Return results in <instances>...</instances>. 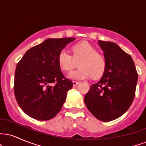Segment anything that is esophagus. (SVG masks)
Wrapping results in <instances>:
<instances>
[{"instance_id":"esophagus-1","label":"esophagus","mask_w":146,"mask_h":146,"mask_svg":"<svg viewBox=\"0 0 146 146\" xmlns=\"http://www.w3.org/2000/svg\"><path fill=\"white\" fill-rule=\"evenodd\" d=\"M73 86H77V84L79 83L78 81H75V80H73Z\"/></svg>"}]
</instances>
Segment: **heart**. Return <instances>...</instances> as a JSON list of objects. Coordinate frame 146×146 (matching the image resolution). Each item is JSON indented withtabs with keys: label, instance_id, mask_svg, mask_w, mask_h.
<instances>
[{
	"label": "heart",
	"instance_id": "1",
	"mask_svg": "<svg viewBox=\"0 0 146 146\" xmlns=\"http://www.w3.org/2000/svg\"><path fill=\"white\" fill-rule=\"evenodd\" d=\"M97 51L96 47L88 42H81L71 46V55L65 50H61L57 58L58 63L62 71L68 72L78 62L80 68L68 75L72 80L99 78L106 67V59L104 55Z\"/></svg>",
	"mask_w": 146,
	"mask_h": 146
}]
</instances>
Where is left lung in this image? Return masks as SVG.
I'll return each mask as SVG.
<instances>
[{
	"label": "left lung",
	"instance_id": "1",
	"mask_svg": "<svg viewBox=\"0 0 146 146\" xmlns=\"http://www.w3.org/2000/svg\"><path fill=\"white\" fill-rule=\"evenodd\" d=\"M106 59L101 80L90 86L84 98L88 110L102 121L123 115L135 95L138 74L131 56L112 42L99 40Z\"/></svg>",
	"mask_w": 146,
	"mask_h": 146
}]
</instances>
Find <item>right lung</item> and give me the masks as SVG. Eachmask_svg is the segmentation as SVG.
<instances>
[{"label": "right lung", "instance_id": "add662e5", "mask_svg": "<svg viewBox=\"0 0 146 146\" xmlns=\"http://www.w3.org/2000/svg\"><path fill=\"white\" fill-rule=\"evenodd\" d=\"M73 40L74 38H48L28 50L18 63L14 95L19 106L29 117L46 121L61 110L73 84L64 76L57 58Z\"/></svg>", "mask_w": 146, "mask_h": 146}]
</instances>
